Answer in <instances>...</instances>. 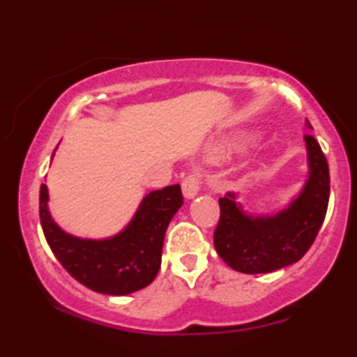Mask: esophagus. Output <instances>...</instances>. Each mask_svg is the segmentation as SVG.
Here are the masks:
<instances>
[{
	"label": "esophagus",
	"mask_w": 357,
	"mask_h": 357,
	"mask_svg": "<svg viewBox=\"0 0 357 357\" xmlns=\"http://www.w3.org/2000/svg\"><path fill=\"white\" fill-rule=\"evenodd\" d=\"M202 174L199 173H191V174H188L186 178L183 179V195H184V198L186 199H191V198H195L196 195H198V191L202 190Z\"/></svg>",
	"instance_id": "34e87169"
}]
</instances>
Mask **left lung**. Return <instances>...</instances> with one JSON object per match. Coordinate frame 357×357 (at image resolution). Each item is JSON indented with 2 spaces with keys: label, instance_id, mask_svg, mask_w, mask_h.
<instances>
[{
  "label": "left lung",
  "instance_id": "left-lung-1",
  "mask_svg": "<svg viewBox=\"0 0 357 357\" xmlns=\"http://www.w3.org/2000/svg\"><path fill=\"white\" fill-rule=\"evenodd\" d=\"M307 126L310 127L309 122ZM309 179L298 198L273 216H250L235 203V195L220 198L215 248L227 265L241 273H268L292 265L312 247L329 204V165L321 146L305 134Z\"/></svg>",
  "mask_w": 357,
  "mask_h": 357
}]
</instances>
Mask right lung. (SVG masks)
<instances>
[{"instance_id": "add662e5", "label": "right lung", "mask_w": 357, "mask_h": 357, "mask_svg": "<svg viewBox=\"0 0 357 357\" xmlns=\"http://www.w3.org/2000/svg\"><path fill=\"white\" fill-rule=\"evenodd\" d=\"M47 184L40 188V221L47 243L61 267L90 290L127 296L144 289L161 267L166 228L183 204L179 184L153 191L142 199L132 221L107 240H82L52 220Z\"/></svg>"}]
</instances>
